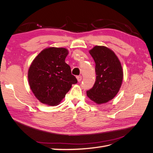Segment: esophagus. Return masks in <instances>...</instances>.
<instances>
[{"mask_svg": "<svg viewBox=\"0 0 153 153\" xmlns=\"http://www.w3.org/2000/svg\"><path fill=\"white\" fill-rule=\"evenodd\" d=\"M76 78H77L78 82H80L82 80V76H76Z\"/></svg>", "mask_w": 153, "mask_h": 153, "instance_id": "esophagus-1", "label": "esophagus"}]
</instances>
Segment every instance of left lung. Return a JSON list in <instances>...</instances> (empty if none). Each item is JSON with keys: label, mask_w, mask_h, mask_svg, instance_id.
I'll return each instance as SVG.
<instances>
[{"label": "left lung", "mask_w": 153, "mask_h": 153, "mask_svg": "<svg viewBox=\"0 0 153 153\" xmlns=\"http://www.w3.org/2000/svg\"><path fill=\"white\" fill-rule=\"evenodd\" d=\"M96 64V82L87 96L97 104L112 100L121 88L123 71L121 62L113 51L103 46H96L89 51Z\"/></svg>", "instance_id": "left-lung-1"}]
</instances>
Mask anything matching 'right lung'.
I'll list each match as a JSON object with an SVG mask.
<instances>
[{
  "instance_id": "add662e5",
  "label": "right lung",
  "mask_w": 153,
  "mask_h": 153,
  "mask_svg": "<svg viewBox=\"0 0 153 153\" xmlns=\"http://www.w3.org/2000/svg\"><path fill=\"white\" fill-rule=\"evenodd\" d=\"M68 51L50 47L41 51L31 64L28 72L30 89L42 103L57 105L77 83L70 66L65 62Z\"/></svg>"
}]
</instances>
